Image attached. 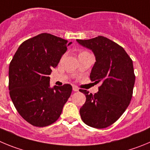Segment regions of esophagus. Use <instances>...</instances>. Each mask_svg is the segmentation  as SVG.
<instances>
[{"label":"esophagus","mask_w":150,"mask_h":150,"mask_svg":"<svg viewBox=\"0 0 150 150\" xmlns=\"http://www.w3.org/2000/svg\"><path fill=\"white\" fill-rule=\"evenodd\" d=\"M72 90H73V91H75V92H78V90H79V89H78V87H76V86H73V87H72Z\"/></svg>","instance_id":"34e87169"}]
</instances>
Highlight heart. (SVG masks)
I'll return each mask as SVG.
<instances>
[{"instance_id":"obj_1","label":"heart","mask_w":150,"mask_h":150,"mask_svg":"<svg viewBox=\"0 0 150 150\" xmlns=\"http://www.w3.org/2000/svg\"><path fill=\"white\" fill-rule=\"evenodd\" d=\"M82 53H87V52H82Z\"/></svg>"}]
</instances>
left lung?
I'll list each match as a JSON object with an SVG mask.
<instances>
[{"mask_svg":"<svg viewBox=\"0 0 150 150\" xmlns=\"http://www.w3.org/2000/svg\"><path fill=\"white\" fill-rule=\"evenodd\" d=\"M77 42L93 52L96 63L90 78L101 83L94 95L79 90L86 96L81 117L89 126L105 129L114 123L130 104L135 81L132 60L122 47L105 36Z\"/></svg>","mask_w":150,"mask_h":150,"instance_id":"1","label":"left lung"}]
</instances>
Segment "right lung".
I'll list each match as a JSON object with an SVG mask.
<instances>
[{
    "label": "right lung",
    "instance_id": "add662e5",
    "mask_svg": "<svg viewBox=\"0 0 150 150\" xmlns=\"http://www.w3.org/2000/svg\"><path fill=\"white\" fill-rule=\"evenodd\" d=\"M71 43L50 33H40L21 43L9 63L10 98L18 114L34 126L56 122L71 95V85L52 88L48 77Z\"/></svg>",
    "mask_w": 150,
    "mask_h": 150
}]
</instances>
